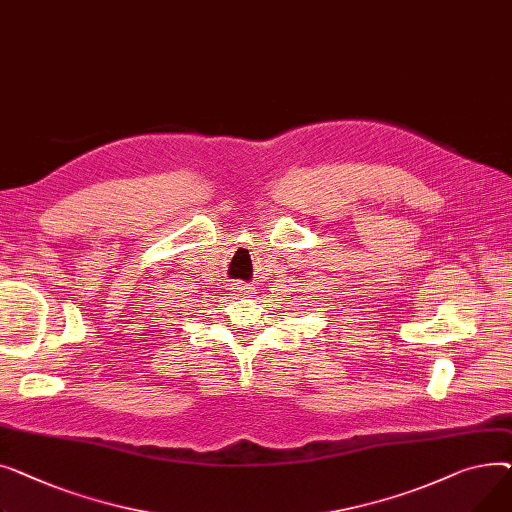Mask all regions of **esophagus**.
Instances as JSON below:
<instances>
[{"label":"esophagus","mask_w":512,"mask_h":512,"mask_svg":"<svg viewBox=\"0 0 512 512\" xmlns=\"http://www.w3.org/2000/svg\"><path fill=\"white\" fill-rule=\"evenodd\" d=\"M237 289H239V291H242V293H246V295L250 293V287H248V285H242V287H237Z\"/></svg>","instance_id":"1"}]
</instances>
